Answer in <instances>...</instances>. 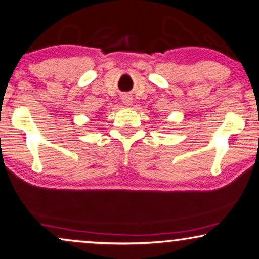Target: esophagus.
Returning <instances> with one entry per match:
<instances>
[{"mask_svg": "<svg viewBox=\"0 0 259 259\" xmlns=\"http://www.w3.org/2000/svg\"><path fill=\"white\" fill-rule=\"evenodd\" d=\"M122 102H123L124 104H125V105H132V103H133V98L130 97V96L125 95V96H123V97H122Z\"/></svg>", "mask_w": 259, "mask_h": 259, "instance_id": "obj_1", "label": "esophagus"}]
</instances>
